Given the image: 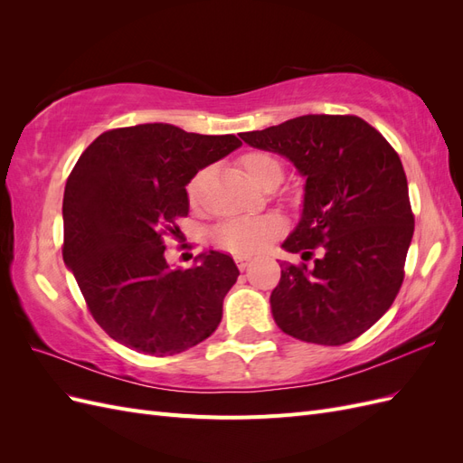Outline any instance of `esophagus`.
<instances>
[{
  "label": "esophagus",
  "mask_w": 463,
  "mask_h": 463,
  "mask_svg": "<svg viewBox=\"0 0 463 463\" xmlns=\"http://www.w3.org/2000/svg\"><path fill=\"white\" fill-rule=\"evenodd\" d=\"M233 259H235L237 269H240V270H245L247 266H249V262H250V259H253V257H250V255H235Z\"/></svg>",
  "instance_id": "34e87169"
}]
</instances>
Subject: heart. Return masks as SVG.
<instances>
[{
    "instance_id": "b5f03b06",
    "label": "heart",
    "mask_w": 463,
    "mask_h": 463,
    "mask_svg": "<svg viewBox=\"0 0 463 463\" xmlns=\"http://www.w3.org/2000/svg\"><path fill=\"white\" fill-rule=\"evenodd\" d=\"M241 170L250 184L262 189L266 185H278L282 181V164L269 152H247L240 160ZM199 177H194L187 193L189 197H197ZM282 232V222L272 214L255 218H228L220 222L210 233L214 245L233 255H253L264 249L270 240Z\"/></svg>"
}]
</instances>
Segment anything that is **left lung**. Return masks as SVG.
Listing matches in <instances>:
<instances>
[{"mask_svg":"<svg viewBox=\"0 0 463 463\" xmlns=\"http://www.w3.org/2000/svg\"><path fill=\"white\" fill-rule=\"evenodd\" d=\"M288 158L305 177L303 210L282 249L313 266L282 262L270 293L276 325L293 338L342 345L394 303L413 237L408 179L396 150L357 116H301L240 133Z\"/></svg>","mask_w":463,"mask_h":463,"instance_id":"8db88e82","label":"left lung"}]
</instances>
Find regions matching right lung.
<instances>
[{
	"mask_svg": "<svg viewBox=\"0 0 463 463\" xmlns=\"http://www.w3.org/2000/svg\"><path fill=\"white\" fill-rule=\"evenodd\" d=\"M240 146L233 135L143 123L106 131L80 154L63 194V262L109 338L164 357L218 328L240 276L233 259L206 250L175 269L164 235L179 237L191 179Z\"/></svg>",
	"mask_w": 463,
	"mask_h": 463,
	"instance_id": "add662e5",
	"label": "right lung"
}]
</instances>
